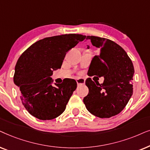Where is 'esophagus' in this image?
I'll list each match as a JSON object with an SVG mask.
<instances>
[{"instance_id": "obj_1", "label": "esophagus", "mask_w": 150, "mask_h": 150, "mask_svg": "<svg viewBox=\"0 0 150 150\" xmlns=\"http://www.w3.org/2000/svg\"><path fill=\"white\" fill-rule=\"evenodd\" d=\"M77 85H81V84H84L85 83V79L83 78H78L76 80Z\"/></svg>"}]
</instances>
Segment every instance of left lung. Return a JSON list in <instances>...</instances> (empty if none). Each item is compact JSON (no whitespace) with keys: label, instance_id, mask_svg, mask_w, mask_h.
Masks as SVG:
<instances>
[{"label":"left lung","instance_id":"obj_1","mask_svg":"<svg viewBox=\"0 0 150 150\" xmlns=\"http://www.w3.org/2000/svg\"><path fill=\"white\" fill-rule=\"evenodd\" d=\"M86 40L100 51L92 59L88 73L103 77L104 81L100 84L91 77L86 79L89 93L83 98V103L93 115L110 118L120 113L132 95L133 64L125 50L115 42L93 35H88Z\"/></svg>","mask_w":150,"mask_h":150}]
</instances>
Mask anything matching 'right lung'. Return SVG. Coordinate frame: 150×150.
<instances>
[{
	"label": "right lung",
	"mask_w": 150,
	"mask_h": 150,
	"mask_svg": "<svg viewBox=\"0 0 150 150\" xmlns=\"http://www.w3.org/2000/svg\"><path fill=\"white\" fill-rule=\"evenodd\" d=\"M86 36L70 33L45 38L33 44L18 59L13 82L26 110L40 120H51L65 110L77 88L75 79L66 78L52 85L53 71L60 69L67 53Z\"/></svg>",
	"instance_id": "right-lung-1"
}]
</instances>
